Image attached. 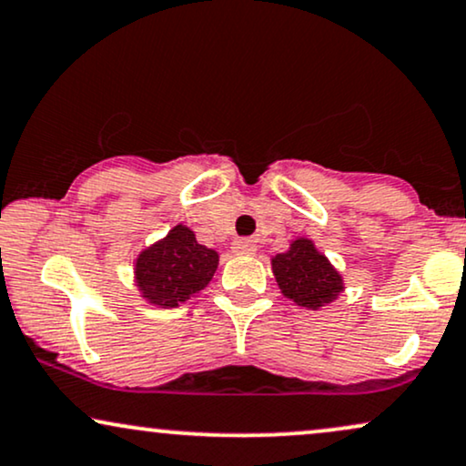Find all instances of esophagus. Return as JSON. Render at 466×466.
<instances>
[{
    "instance_id": "34e87169",
    "label": "esophagus",
    "mask_w": 466,
    "mask_h": 466,
    "mask_svg": "<svg viewBox=\"0 0 466 466\" xmlns=\"http://www.w3.org/2000/svg\"><path fill=\"white\" fill-rule=\"evenodd\" d=\"M232 251L237 253V256H253V251H256V243L249 238H238L232 243Z\"/></svg>"
}]
</instances>
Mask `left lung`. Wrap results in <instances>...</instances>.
I'll return each instance as SVG.
<instances>
[{
  "label": "left lung",
  "mask_w": 466,
  "mask_h": 466,
  "mask_svg": "<svg viewBox=\"0 0 466 466\" xmlns=\"http://www.w3.org/2000/svg\"><path fill=\"white\" fill-rule=\"evenodd\" d=\"M270 268L281 294L299 308L320 309L344 292V277L311 238H294L284 253L270 258Z\"/></svg>",
  "instance_id": "1"
}]
</instances>
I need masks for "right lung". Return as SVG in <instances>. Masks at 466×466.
Here are the masks:
<instances>
[{
	"instance_id": "1",
	"label": "right lung",
	"mask_w": 466,
	"mask_h": 466,
	"mask_svg": "<svg viewBox=\"0 0 466 466\" xmlns=\"http://www.w3.org/2000/svg\"><path fill=\"white\" fill-rule=\"evenodd\" d=\"M219 253L199 245L191 228L174 226L135 258V286L144 301L161 309L178 308L198 297L213 279Z\"/></svg>"
}]
</instances>
